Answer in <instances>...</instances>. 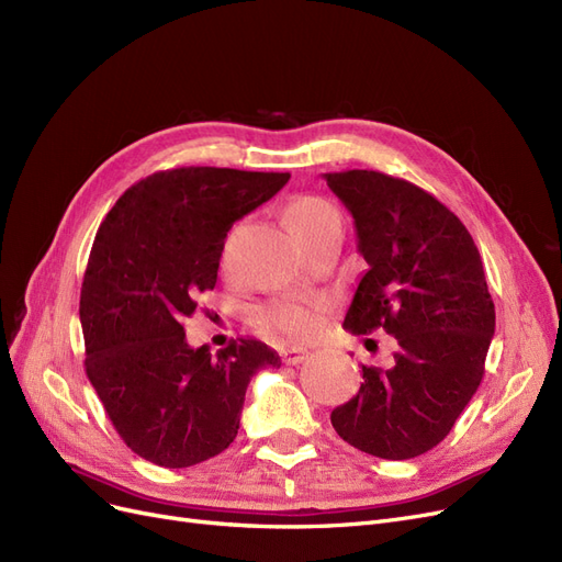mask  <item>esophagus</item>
Here are the masks:
<instances>
[{
	"mask_svg": "<svg viewBox=\"0 0 562 562\" xmlns=\"http://www.w3.org/2000/svg\"><path fill=\"white\" fill-rule=\"evenodd\" d=\"M307 355H310V351L303 349V347H286V349H282V361L286 366H299L307 359Z\"/></svg>",
	"mask_w": 562,
	"mask_h": 562,
	"instance_id": "esophagus-1",
	"label": "esophagus"
}]
</instances>
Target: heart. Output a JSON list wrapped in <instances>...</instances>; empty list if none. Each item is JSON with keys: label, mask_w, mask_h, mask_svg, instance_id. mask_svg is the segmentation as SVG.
<instances>
[{"label": "heart", "mask_w": 562, "mask_h": 562, "mask_svg": "<svg viewBox=\"0 0 562 562\" xmlns=\"http://www.w3.org/2000/svg\"><path fill=\"white\" fill-rule=\"evenodd\" d=\"M284 224L294 234L299 243H307L315 238L322 228L330 222H338L336 205L315 196V194H299L284 203L282 211ZM257 319L266 328H278L282 334L292 338H310L317 334L322 324L319 305L301 303V301H276L268 303L257 313Z\"/></svg>", "instance_id": "heart-1"}]
</instances>
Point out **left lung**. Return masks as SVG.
Wrapping results in <instances>:
<instances>
[{"label": "left lung", "instance_id": "obj_1", "mask_svg": "<svg viewBox=\"0 0 562 562\" xmlns=\"http://www.w3.org/2000/svg\"><path fill=\"white\" fill-rule=\"evenodd\" d=\"M355 217L368 261L345 328L386 330L389 368L361 366L363 384L330 412L345 442L386 461L438 447L480 389L495 330L484 263L465 224L422 187L380 171L326 173Z\"/></svg>", "mask_w": 562, "mask_h": 562}]
</instances>
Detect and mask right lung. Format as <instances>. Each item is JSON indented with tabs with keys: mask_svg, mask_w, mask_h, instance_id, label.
<instances>
[{
	"mask_svg": "<svg viewBox=\"0 0 562 562\" xmlns=\"http://www.w3.org/2000/svg\"><path fill=\"white\" fill-rule=\"evenodd\" d=\"M289 173L215 166L157 171L101 222L80 289L86 372L120 438L140 459L190 468L234 442L255 372L276 349L238 338L213 357L182 319L217 282L226 232L276 196Z\"/></svg>",
	"mask_w": 562,
	"mask_h": 562,
	"instance_id": "right-lung-1",
	"label": "right lung"
}]
</instances>
